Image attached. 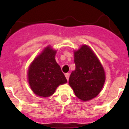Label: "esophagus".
<instances>
[{"mask_svg": "<svg viewBox=\"0 0 129 129\" xmlns=\"http://www.w3.org/2000/svg\"><path fill=\"white\" fill-rule=\"evenodd\" d=\"M65 76H66V79H67V80H69V77H70V74L69 73H67V74H65Z\"/></svg>", "mask_w": 129, "mask_h": 129, "instance_id": "34e87169", "label": "esophagus"}]
</instances>
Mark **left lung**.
<instances>
[{
    "label": "left lung",
    "mask_w": 129,
    "mask_h": 129,
    "mask_svg": "<svg viewBox=\"0 0 129 129\" xmlns=\"http://www.w3.org/2000/svg\"><path fill=\"white\" fill-rule=\"evenodd\" d=\"M75 71L69 83L77 97L82 101L95 98L101 92L105 80V71L93 50L87 45L74 51Z\"/></svg>",
    "instance_id": "8db88e82"
}]
</instances>
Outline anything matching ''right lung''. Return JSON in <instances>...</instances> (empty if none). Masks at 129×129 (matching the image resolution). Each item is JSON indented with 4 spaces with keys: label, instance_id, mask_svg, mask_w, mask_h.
I'll return each mask as SVG.
<instances>
[{
    "label": "right lung",
    "instance_id": "right-lung-1",
    "mask_svg": "<svg viewBox=\"0 0 129 129\" xmlns=\"http://www.w3.org/2000/svg\"><path fill=\"white\" fill-rule=\"evenodd\" d=\"M57 50L47 46L30 65L28 81L34 93L40 97H49L57 87L67 80L55 59Z\"/></svg>",
    "mask_w": 129,
    "mask_h": 129
}]
</instances>
